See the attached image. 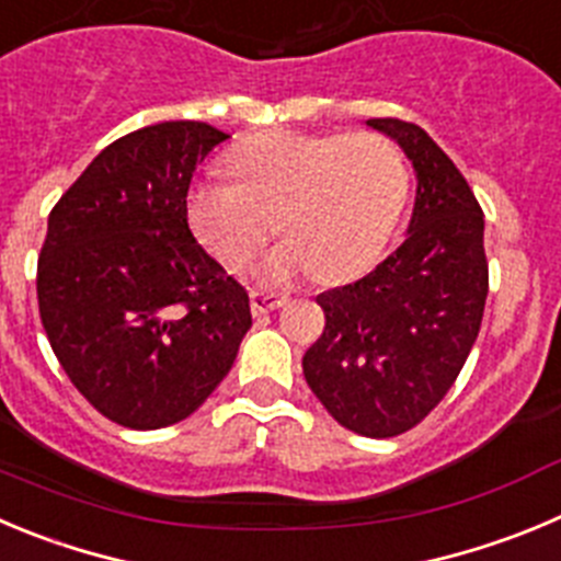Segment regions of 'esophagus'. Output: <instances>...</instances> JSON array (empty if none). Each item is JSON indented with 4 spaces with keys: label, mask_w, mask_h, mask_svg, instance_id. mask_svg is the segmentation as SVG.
<instances>
[{
    "label": "esophagus",
    "mask_w": 561,
    "mask_h": 561,
    "mask_svg": "<svg viewBox=\"0 0 561 561\" xmlns=\"http://www.w3.org/2000/svg\"><path fill=\"white\" fill-rule=\"evenodd\" d=\"M285 301H287L285 296H274V293L254 290L251 293V312H254V316H268V312L279 310Z\"/></svg>",
    "instance_id": "obj_1"
}]
</instances>
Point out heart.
Here are the masks:
<instances>
[{"instance_id": "b5f03b06", "label": "heart", "mask_w": 561, "mask_h": 561, "mask_svg": "<svg viewBox=\"0 0 561 561\" xmlns=\"http://www.w3.org/2000/svg\"><path fill=\"white\" fill-rule=\"evenodd\" d=\"M229 171L234 182L191 187L187 218L229 268H243L279 227L287 240L260 265L268 285L307 271L334 285L368 271L410 196L404 151L381 133L254 135L229 154Z\"/></svg>"}]
</instances>
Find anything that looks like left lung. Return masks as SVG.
<instances>
[{
  "mask_svg": "<svg viewBox=\"0 0 561 561\" xmlns=\"http://www.w3.org/2000/svg\"><path fill=\"white\" fill-rule=\"evenodd\" d=\"M410 157L417 191L407 238L354 285L318 296L327 327L305 379L329 415L363 437L421 423L457 381L486 301L484 213L426 129L368 118Z\"/></svg>",
  "mask_w": 561,
  "mask_h": 561,
  "instance_id": "obj_1",
  "label": "left lung"
}]
</instances>
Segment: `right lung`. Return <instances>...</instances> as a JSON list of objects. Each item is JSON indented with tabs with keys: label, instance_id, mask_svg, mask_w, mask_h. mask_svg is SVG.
I'll return each mask as SVG.
<instances>
[{
	"label": "right lung",
	"instance_id": "1",
	"mask_svg": "<svg viewBox=\"0 0 561 561\" xmlns=\"http://www.w3.org/2000/svg\"><path fill=\"white\" fill-rule=\"evenodd\" d=\"M227 138L202 122L124 135L49 213L41 321L71 385L118 426L193 415L251 327L249 293L187 227L193 171Z\"/></svg>",
	"mask_w": 561,
	"mask_h": 561
}]
</instances>
